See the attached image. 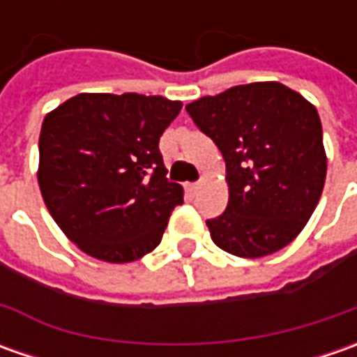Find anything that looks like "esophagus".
Returning <instances> with one entry per match:
<instances>
[{"label":"esophagus","mask_w":357,"mask_h":357,"mask_svg":"<svg viewBox=\"0 0 357 357\" xmlns=\"http://www.w3.org/2000/svg\"><path fill=\"white\" fill-rule=\"evenodd\" d=\"M186 188L190 190V192H195V190H199L200 183H190V185H186Z\"/></svg>","instance_id":"obj_1"}]
</instances>
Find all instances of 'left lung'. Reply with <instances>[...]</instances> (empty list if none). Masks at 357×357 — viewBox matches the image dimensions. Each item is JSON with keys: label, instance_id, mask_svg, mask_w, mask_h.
<instances>
[{"label": "left lung", "instance_id": "obj_1", "mask_svg": "<svg viewBox=\"0 0 357 357\" xmlns=\"http://www.w3.org/2000/svg\"><path fill=\"white\" fill-rule=\"evenodd\" d=\"M186 111L227 162V211L206 220L214 244L240 258L288 246L306 227L326 183L316 107L278 81H260L197 99Z\"/></svg>", "mask_w": 357, "mask_h": 357}]
</instances>
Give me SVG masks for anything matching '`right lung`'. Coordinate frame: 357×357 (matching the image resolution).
<instances>
[{
    "label": "right lung",
    "mask_w": 357,
    "mask_h": 357,
    "mask_svg": "<svg viewBox=\"0 0 357 357\" xmlns=\"http://www.w3.org/2000/svg\"><path fill=\"white\" fill-rule=\"evenodd\" d=\"M181 109L160 95L79 93L45 115L37 183L79 250L125 264L157 248L185 195L158 151Z\"/></svg>",
    "instance_id": "1"
}]
</instances>
